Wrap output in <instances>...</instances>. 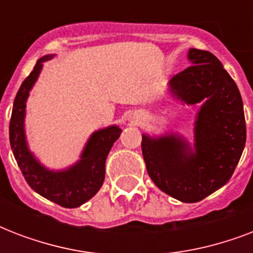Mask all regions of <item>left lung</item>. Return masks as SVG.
I'll use <instances>...</instances> for the list:
<instances>
[{
	"label": "left lung",
	"instance_id": "obj_1",
	"mask_svg": "<svg viewBox=\"0 0 253 253\" xmlns=\"http://www.w3.org/2000/svg\"><path fill=\"white\" fill-rule=\"evenodd\" d=\"M190 67L169 81L181 102L204 101L194 122V150L180 135H142L147 172L160 190L181 202H198L222 188L246 146L240 91L211 52L190 48Z\"/></svg>",
	"mask_w": 253,
	"mask_h": 253
}]
</instances>
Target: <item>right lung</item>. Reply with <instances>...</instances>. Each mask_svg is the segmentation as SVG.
<instances>
[{
	"mask_svg": "<svg viewBox=\"0 0 253 253\" xmlns=\"http://www.w3.org/2000/svg\"><path fill=\"white\" fill-rule=\"evenodd\" d=\"M52 57L53 55H47L37 61L33 72L26 77L15 95L9 125L10 146L30 188L63 208L73 209L90 200L102 186L107 155L122 130L118 126H109L94 131L85 144L80 160L64 170H49L34 158L25 135L26 101L43 63Z\"/></svg>",
	"mask_w": 253,
	"mask_h": 253,
	"instance_id": "right-lung-1",
	"label": "right lung"
}]
</instances>
